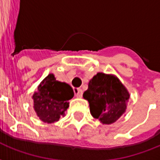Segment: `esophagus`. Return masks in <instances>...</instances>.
Returning <instances> with one entry per match:
<instances>
[{
  "instance_id": "obj_1",
  "label": "esophagus",
  "mask_w": 160,
  "mask_h": 160,
  "mask_svg": "<svg viewBox=\"0 0 160 160\" xmlns=\"http://www.w3.org/2000/svg\"><path fill=\"white\" fill-rule=\"evenodd\" d=\"M74 92H75V95H76L77 98L82 97L83 92H82V90H81V89H76V90L74 91Z\"/></svg>"
}]
</instances>
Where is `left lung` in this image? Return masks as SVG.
I'll return each instance as SVG.
<instances>
[{
  "label": "left lung",
  "instance_id": "left-lung-1",
  "mask_svg": "<svg viewBox=\"0 0 160 160\" xmlns=\"http://www.w3.org/2000/svg\"><path fill=\"white\" fill-rule=\"evenodd\" d=\"M83 98L88 101L94 118L103 124H111L126 111L129 93L115 75L98 73L89 81Z\"/></svg>",
  "mask_w": 160,
  "mask_h": 160
}]
</instances>
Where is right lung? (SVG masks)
I'll list each match as a JSON object with an SVG mask.
<instances>
[{"instance_id":"add662e5","label":"right lung","mask_w":160,"mask_h":160,"mask_svg":"<svg viewBox=\"0 0 160 160\" xmlns=\"http://www.w3.org/2000/svg\"><path fill=\"white\" fill-rule=\"evenodd\" d=\"M73 97L72 87L65 82L56 80L54 74L49 73L33 94V107L40 120L53 123L64 116L69 106L68 100Z\"/></svg>"}]
</instances>
